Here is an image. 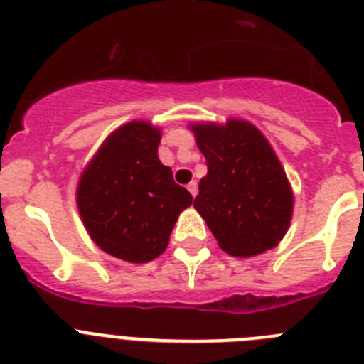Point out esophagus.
Returning a JSON list of instances; mask_svg holds the SVG:
<instances>
[{"label":"esophagus","mask_w":364,"mask_h":364,"mask_svg":"<svg viewBox=\"0 0 364 364\" xmlns=\"http://www.w3.org/2000/svg\"><path fill=\"white\" fill-rule=\"evenodd\" d=\"M188 189H189V193H191L193 197H197L198 186H197V182H195V180H193V182H189V184H188Z\"/></svg>","instance_id":"1"}]
</instances>
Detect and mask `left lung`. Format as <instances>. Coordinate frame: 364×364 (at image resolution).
<instances>
[{
    "label": "left lung",
    "mask_w": 364,
    "mask_h": 364,
    "mask_svg": "<svg viewBox=\"0 0 364 364\" xmlns=\"http://www.w3.org/2000/svg\"><path fill=\"white\" fill-rule=\"evenodd\" d=\"M189 129L208 164L193 205L218 246L233 257L277 246L290 228L294 191L264 134L239 118L198 122Z\"/></svg>",
    "instance_id": "1"
}]
</instances>
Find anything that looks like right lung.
I'll return each instance as SVG.
<instances>
[{"mask_svg":"<svg viewBox=\"0 0 364 364\" xmlns=\"http://www.w3.org/2000/svg\"><path fill=\"white\" fill-rule=\"evenodd\" d=\"M162 131L133 120L112 131L87 164L76 204L100 250L144 264L166 252L176 218L193 202L159 160Z\"/></svg>","mask_w":364,"mask_h":364,"instance_id":"1","label":"right lung"}]
</instances>
